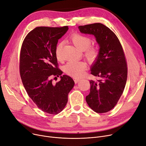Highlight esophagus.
Returning a JSON list of instances; mask_svg holds the SVG:
<instances>
[{
    "label": "esophagus",
    "instance_id": "34e87169",
    "mask_svg": "<svg viewBox=\"0 0 146 146\" xmlns=\"http://www.w3.org/2000/svg\"><path fill=\"white\" fill-rule=\"evenodd\" d=\"M74 82H75V83H78V82L80 81V79H74Z\"/></svg>",
    "mask_w": 146,
    "mask_h": 146
}]
</instances>
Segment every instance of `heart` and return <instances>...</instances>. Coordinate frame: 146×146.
Returning a JSON list of instances; mask_svg holds the SVG:
<instances>
[{
    "mask_svg": "<svg viewBox=\"0 0 146 146\" xmlns=\"http://www.w3.org/2000/svg\"><path fill=\"white\" fill-rule=\"evenodd\" d=\"M70 39L74 46L81 51L84 52V56L90 61L94 60L98 56V52L96 48L89 47L91 43L90 38L86 36L76 33L71 36ZM63 43L59 42L55 48V54L57 59L59 61L62 60L63 57L62 51ZM86 68L85 64L80 61H70L64 67V70L66 73L74 77H79L84 73Z\"/></svg>",
    "mask_w": 146,
    "mask_h": 146,
    "instance_id": "b5f03b06",
    "label": "heart"
}]
</instances>
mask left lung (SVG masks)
<instances>
[{
  "label": "left lung",
  "mask_w": 146,
  "mask_h": 146,
  "mask_svg": "<svg viewBox=\"0 0 146 146\" xmlns=\"http://www.w3.org/2000/svg\"><path fill=\"white\" fill-rule=\"evenodd\" d=\"M79 29L82 33L93 35L99 46L98 56L90 67L91 74L99 79L90 80V92L86 100L95 112L106 113L117 104L127 81L123 48L116 35L102 23L80 26Z\"/></svg>",
  "instance_id": "left-lung-1"
}]
</instances>
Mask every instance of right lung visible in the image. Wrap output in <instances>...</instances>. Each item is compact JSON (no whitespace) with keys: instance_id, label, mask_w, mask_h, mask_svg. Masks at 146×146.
I'll return each instance as SVG.
<instances>
[{"instance_id":"right-lung-1","label":"right lung","mask_w":146,"mask_h":146,"mask_svg":"<svg viewBox=\"0 0 146 146\" xmlns=\"http://www.w3.org/2000/svg\"><path fill=\"white\" fill-rule=\"evenodd\" d=\"M68 29L67 26L36 27L26 36L21 48L20 73L23 84L38 108L51 114L64 109L68 94L74 85L72 77L62 76L55 54L58 40ZM52 75L60 76L61 80L56 85L52 84Z\"/></svg>"}]
</instances>
